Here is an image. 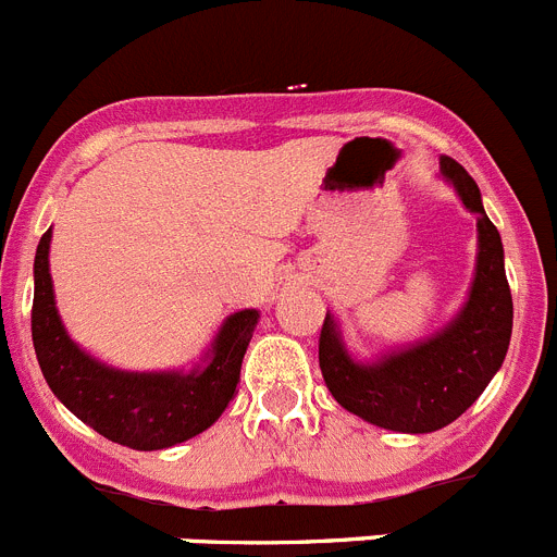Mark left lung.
Segmentation results:
<instances>
[{
	"instance_id": "obj_1",
	"label": "left lung",
	"mask_w": 557,
	"mask_h": 557,
	"mask_svg": "<svg viewBox=\"0 0 557 557\" xmlns=\"http://www.w3.org/2000/svg\"><path fill=\"white\" fill-rule=\"evenodd\" d=\"M440 168L478 216V267L465 310L434 337L373 366L351 360L330 315L319 337V366L335 401L368 423L404 434H429L465 414L503 366L511 341L513 302L500 233L459 161L443 156Z\"/></svg>"
}]
</instances>
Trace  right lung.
I'll return each instance as SVG.
<instances>
[{
  "mask_svg": "<svg viewBox=\"0 0 557 557\" xmlns=\"http://www.w3.org/2000/svg\"><path fill=\"white\" fill-rule=\"evenodd\" d=\"M51 231L35 252L33 343L51 393L101 436L134 450H161L214 423L238 389L244 351L258 310H238L222 324L206 366L191 373H126L101 366L67 337L54 308L49 274Z\"/></svg>",
  "mask_w": 557,
  "mask_h": 557,
  "instance_id": "right-lung-1",
  "label": "right lung"
}]
</instances>
